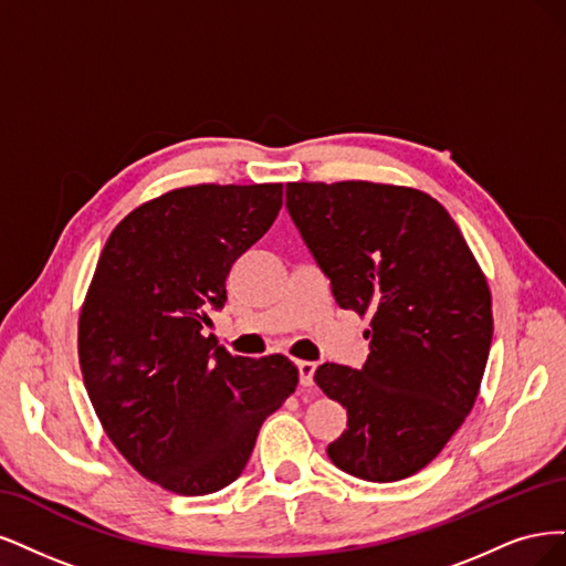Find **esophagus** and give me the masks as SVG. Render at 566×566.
<instances>
[{"label":"esophagus","mask_w":566,"mask_h":566,"mask_svg":"<svg viewBox=\"0 0 566 566\" xmlns=\"http://www.w3.org/2000/svg\"><path fill=\"white\" fill-rule=\"evenodd\" d=\"M315 369H317L315 361H305V359L298 361V380L303 388H310L315 382Z\"/></svg>","instance_id":"1"}]
</instances>
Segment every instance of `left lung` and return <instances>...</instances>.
<instances>
[{"label": "left lung", "instance_id": "1", "mask_svg": "<svg viewBox=\"0 0 566 566\" xmlns=\"http://www.w3.org/2000/svg\"><path fill=\"white\" fill-rule=\"evenodd\" d=\"M286 209L336 303L371 317L361 369L326 361L315 371L348 409L326 453L359 480L411 478L478 399L494 334L484 272L449 211L421 190L289 184Z\"/></svg>", "mask_w": 566, "mask_h": 566}]
</instances>
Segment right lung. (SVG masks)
Listing matches in <instances>:
<instances>
[{"instance_id": "add662e5", "label": "right lung", "mask_w": 566, "mask_h": 566, "mask_svg": "<svg viewBox=\"0 0 566 566\" xmlns=\"http://www.w3.org/2000/svg\"><path fill=\"white\" fill-rule=\"evenodd\" d=\"M280 209L282 184L171 190L113 230L88 284L77 350L91 405L124 459L174 494L240 478L298 386L289 357H237L205 336L232 263Z\"/></svg>"}]
</instances>
